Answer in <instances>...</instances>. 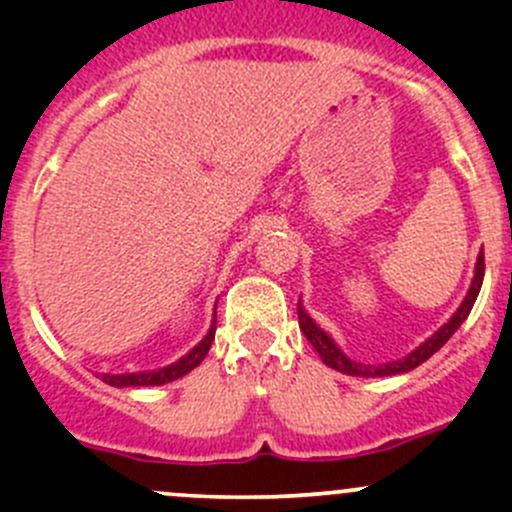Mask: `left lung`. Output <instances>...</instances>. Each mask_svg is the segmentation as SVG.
Wrapping results in <instances>:
<instances>
[{
    "label": "left lung",
    "mask_w": 512,
    "mask_h": 512,
    "mask_svg": "<svg viewBox=\"0 0 512 512\" xmlns=\"http://www.w3.org/2000/svg\"><path fill=\"white\" fill-rule=\"evenodd\" d=\"M483 275H485V255L480 252L478 255V262H476V277H473L471 282V289H468L466 299H463V304L458 307V312L453 314L451 319H448L446 324H443L441 329H438L436 334H433L431 339H426V342L421 344V347L414 349L409 356H404V359L399 361H389V364H359V361H352L349 356L342 354V349L337 347V344L332 342V339L327 337V334L322 332V329L317 327V324L309 319V314L304 312L302 304L297 302V317H299V329L304 332V337H307V342L312 344L314 349H317V354L322 356V361L327 366H332V369L342 371V374H349V376H394V374H406V371L416 369V366H421L423 361L431 359L433 354L438 352V349L443 347V344L448 342V339L453 337V332H456L458 327H461L463 322H466V317L471 314L473 304H476V297L480 292V285H483Z\"/></svg>",
    "instance_id": "1"
}]
</instances>
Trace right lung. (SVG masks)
Wrapping results in <instances>:
<instances>
[{
  "instance_id": "right-lung-1",
  "label": "right lung",
  "mask_w": 512,
  "mask_h": 512,
  "mask_svg": "<svg viewBox=\"0 0 512 512\" xmlns=\"http://www.w3.org/2000/svg\"><path fill=\"white\" fill-rule=\"evenodd\" d=\"M213 339H215V322H213V327H210L208 337H205L203 342H200L188 356H183V359L175 361V364L165 366V369H158V371H143V374H101V379L106 381V384L118 386V389H121V386L168 384V381H175V379H180V376L188 374V371H193L195 366L205 359V354L210 352V344H213Z\"/></svg>"
}]
</instances>
